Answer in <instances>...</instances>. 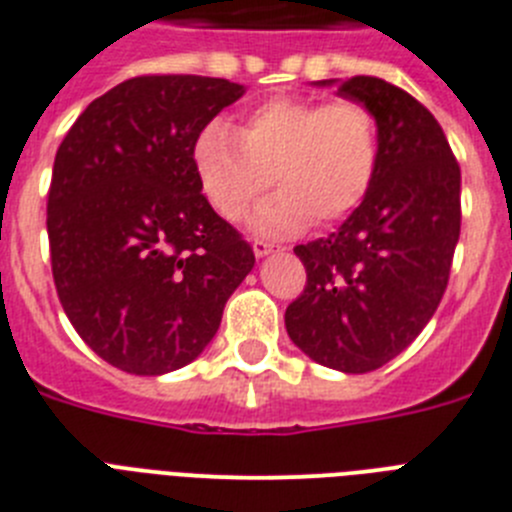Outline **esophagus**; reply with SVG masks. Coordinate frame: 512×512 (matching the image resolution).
Here are the masks:
<instances>
[{"mask_svg":"<svg viewBox=\"0 0 512 512\" xmlns=\"http://www.w3.org/2000/svg\"><path fill=\"white\" fill-rule=\"evenodd\" d=\"M252 252H255L257 257H265L273 252V245H270V242H265V239H255V242H252Z\"/></svg>","mask_w":512,"mask_h":512,"instance_id":"1","label":"esophagus"}]
</instances>
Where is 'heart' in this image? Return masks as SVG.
Segmentation results:
<instances>
[{
    "mask_svg": "<svg viewBox=\"0 0 512 512\" xmlns=\"http://www.w3.org/2000/svg\"><path fill=\"white\" fill-rule=\"evenodd\" d=\"M191 165L204 199L239 222L270 186L257 211L262 234H293L342 222L365 204L380 170V124L359 99L283 94L260 101L237 127L211 119L196 132Z\"/></svg>",
    "mask_w": 512,
    "mask_h": 512,
    "instance_id": "b5f03b06",
    "label": "heart"
}]
</instances>
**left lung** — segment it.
Listing matches in <instances>:
<instances>
[{
  "label": "left lung",
  "mask_w": 512,
  "mask_h": 512,
  "mask_svg": "<svg viewBox=\"0 0 512 512\" xmlns=\"http://www.w3.org/2000/svg\"><path fill=\"white\" fill-rule=\"evenodd\" d=\"M336 91L375 112L380 170L339 232L293 247L306 285L285 329L313 362L359 375L398 357L439 308L462 227V170L441 124L408 91L377 76Z\"/></svg>",
  "instance_id": "left-lung-1"
}]
</instances>
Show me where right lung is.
I'll return each instance as SVG.
<instances>
[{"label": "right lung", "instance_id": "1", "mask_svg": "<svg viewBox=\"0 0 512 512\" xmlns=\"http://www.w3.org/2000/svg\"><path fill=\"white\" fill-rule=\"evenodd\" d=\"M242 94L227 78H127L91 101L55 153V290L78 336L119 370L163 375L193 362L255 265L191 165L196 132Z\"/></svg>", "mask_w": 512, "mask_h": 512}]
</instances>
